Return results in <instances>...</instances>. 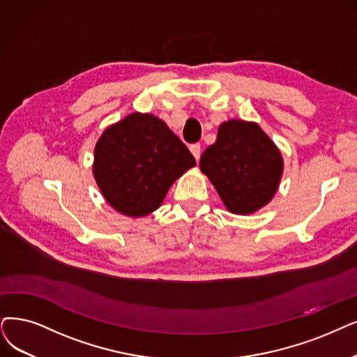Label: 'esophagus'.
<instances>
[{
  "label": "esophagus",
  "mask_w": 357,
  "mask_h": 357,
  "mask_svg": "<svg viewBox=\"0 0 357 357\" xmlns=\"http://www.w3.org/2000/svg\"><path fill=\"white\" fill-rule=\"evenodd\" d=\"M190 152L193 153V156L196 158V161L201 158V152H202V148H201V144H193L190 145Z\"/></svg>",
  "instance_id": "34e87169"
}]
</instances>
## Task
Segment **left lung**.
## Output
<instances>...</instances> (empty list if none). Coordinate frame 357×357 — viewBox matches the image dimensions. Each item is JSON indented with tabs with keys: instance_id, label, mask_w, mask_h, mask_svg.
<instances>
[{
	"instance_id": "8db88e82",
	"label": "left lung",
	"mask_w": 357,
	"mask_h": 357,
	"mask_svg": "<svg viewBox=\"0 0 357 357\" xmlns=\"http://www.w3.org/2000/svg\"><path fill=\"white\" fill-rule=\"evenodd\" d=\"M199 165L233 213H252L265 206L282 174L275 145L258 124L241 120L220 126L215 144L205 149Z\"/></svg>"
}]
</instances>
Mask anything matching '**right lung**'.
<instances>
[{
    "label": "right lung",
    "instance_id": "1",
    "mask_svg": "<svg viewBox=\"0 0 357 357\" xmlns=\"http://www.w3.org/2000/svg\"><path fill=\"white\" fill-rule=\"evenodd\" d=\"M196 164L188 146L151 114H130L95 146L93 176L108 204L130 217L160 208L173 184Z\"/></svg>",
    "mask_w": 357,
    "mask_h": 357
}]
</instances>
